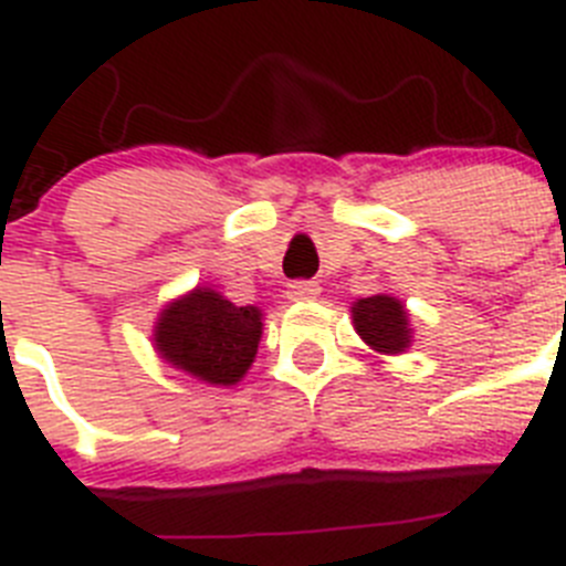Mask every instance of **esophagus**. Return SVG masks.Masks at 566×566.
Segmentation results:
<instances>
[{"mask_svg": "<svg viewBox=\"0 0 566 566\" xmlns=\"http://www.w3.org/2000/svg\"><path fill=\"white\" fill-rule=\"evenodd\" d=\"M289 300H294V303H306V300H314L319 294V286L314 283V280H294V283H289Z\"/></svg>", "mask_w": 566, "mask_h": 566, "instance_id": "1", "label": "esophagus"}]
</instances>
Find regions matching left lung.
<instances>
[{"instance_id":"8db88e82","label":"left lung","mask_w":566,"mask_h":566,"mask_svg":"<svg viewBox=\"0 0 566 566\" xmlns=\"http://www.w3.org/2000/svg\"><path fill=\"white\" fill-rule=\"evenodd\" d=\"M352 317L357 334L371 345L374 352L402 354L411 345L413 328L408 323V312L391 294L357 300L352 306Z\"/></svg>"}]
</instances>
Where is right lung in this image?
<instances>
[{
  "label": "right lung",
  "mask_w": 566,
  "mask_h": 566,
  "mask_svg": "<svg viewBox=\"0 0 566 566\" xmlns=\"http://www.w3.org/2000/svg\"><path fill=\"white\" fill-rule=\"evenodd\" d=\"M260 334L258 306H234L214 289L198 286L164 308L153 339L172 368L209 385H234L254 363Z\"/></svg>",
  "instance_id": "1"
}]
</instances>
